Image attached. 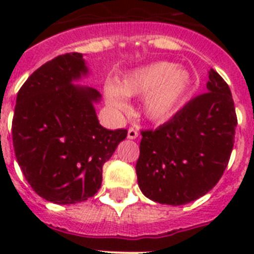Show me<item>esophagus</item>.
Segmentation results:
<instances>
[{
    "label": "esophagus",
    "instance_id": "1",
    "mask_svg": "<svg viewBox=\"0 0 254 254\" xmlns=\"http://www.w3.org/2000/svg\"><path fill=\"white\" fill-rule=\"evenodd\" d=\"M127 137L131 138V140H134V138H137L138 137V131L136 128H133V127H131V128L128 129Z\"/></svg>",
    "mask_w": 254,
    "mask_h": 254
}]
</instances>
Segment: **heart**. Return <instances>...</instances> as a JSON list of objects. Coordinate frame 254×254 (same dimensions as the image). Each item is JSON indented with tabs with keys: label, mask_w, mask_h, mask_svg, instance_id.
<instances>
[{
	"label": "heart",
	"mask_w": 254,
	"mask_h": 254,
	"mask_svg": "<svg viewBox=\"0 0 254 254\" xmlns=\"http://www.w3.org/2000/svg\"><path fill=\"white\" fill-rule=\"evenodd\" d=\"M193 77L185 67L158 61L131 69L117 84L105 85L108 104L117 112L128 111L127 96H143L142 113L150 122L163 123L176 116L188 100Z\"/></svg>",
	"instance_id": "1"
}]
</instances>
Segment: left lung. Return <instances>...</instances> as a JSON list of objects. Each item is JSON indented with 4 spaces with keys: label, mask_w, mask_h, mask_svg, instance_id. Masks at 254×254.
<instances>
[{
    "label": "left lung",
    "mask_w": 254,
    "mask_h": 254,
    "mask_svg": "<svg viewBox=\"0 0 254 254\" xmlns=\"http://www.w3.org/2000/svg\"><path fill=\"white\" fill-rule=\"evenodd\" d=\"M208 93L188 102L167 123L141 131L138 187L163 205H186L216 186L234 146L237 114L232 91L211 68Z\"/></svg>",
    "instance_id": "8db88e82"
}]
</instances>
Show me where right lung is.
Instances as JSON below:
<instances>
[{"label": "right lung", "mask_w": 254, "mask_h": 254, "mask_svg": "<svg viewBox=\"0 0 254 254\" xmlns=\"http://www.w3.org/2000/svg\"><path fill=\"white\" fill-rule=\"evenodd\" d=\"M89 73L81 53L48 61L17 93L12 142L35 193L58 205L86 201L99 190L103 165L127 129H107L94 104L99 91L73 84Z\"/></svg>", "instance_id": "add662e5"}]
</instances>
